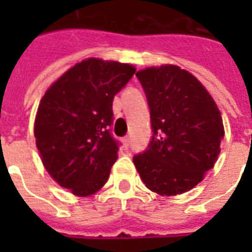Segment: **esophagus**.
Segmentation results:
<instances>
[{"instance_id": "obj_1", "label": "esophagus", "mask_w": 252, "mask_h": 252, "mask_svg": "<svg viewBox=\"0 0 252 252\" xmlns=\"http://www.w3.org/2000/svg\"><path fill=\"white\" fill-rule=\"evenodd\" d=\"M123 144H124V146H126V148H128V146H129V144H130L129 136H126V137L123 138Z\"/></svg>"}]
</instances>
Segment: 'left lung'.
I'll return each mask as SVG.
<instances>
[{
    "label": "left lung",
    "instance_id": "8db88e82",
    "mask_svg": "<svg viewBox=\"0 0 252 252\" xmlns=\"http://www.w3.org/2000/svg\"><path fill=\"white\" fill-rule=\"evenodd\" d=\"M146 93L154 136L133 163L150 191L175 196L205 178L221 152L222 116L204 85L178 65L136 73Z\"/></svg>",
    "mask_w": 252,
    "mask_h": 252
}]
</instances>
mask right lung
I'll use <instances>...</instances> for the list:
<instances>
[{"label":"right lung","mask_w":252,"mask_h":252,"mask_svg":"<svg viewBox=\"0 0 252 252\" xmlns=\"http://www.w3.org/2000/svg\"><path fill=\"white\" fill-rule=\"evenodd\" d=\"M136 68L89 57L57 78L40 99L33 134L51 178L73 195H94L118 159L111 137L112 102Z\"/></svg>","instance_id":"right-lung-1"}]
</instances>
